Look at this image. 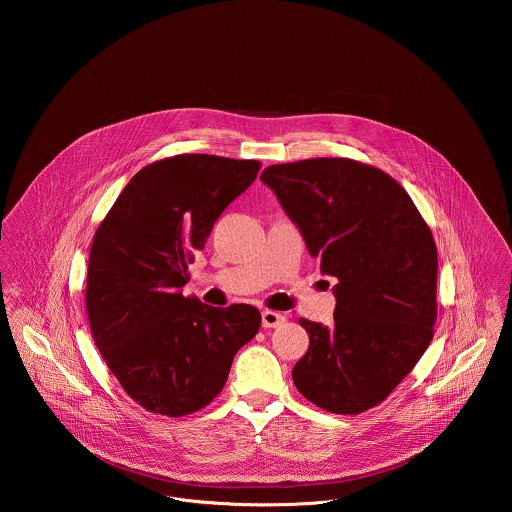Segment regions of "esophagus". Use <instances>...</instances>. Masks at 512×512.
I'll list each match as a JSON object with an SVG mask.
<instances>
[{
    "instance_id": "esophagus-1",
    "label": "esophagus",
    "mask_w": 512,
    "mask_h": 512,
    "mask_svg": "<svg viewBox=\"0 0 512 512\" xmlns=\"http://www.w3.org/2000/svg\"><path fill=\"white\" fill-rule=\"evenodd\" d=\"M284 319H286V317H284L282 313H278V311H272V309L262 311V327H264V329H274V327L282 325Z\"/></svg>"
}]
</instances>
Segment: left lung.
<instances>
[{"label": "left lung", "instance_id": "left-lung-1", "mask_svg": "<svg viewBox=\"0 0 512 512\" xmlns=\"http://www.w3.org/2000/svg\"><path fill=\"white\" fill-rule=\"evenodd\" d=\"M260 179L321 272L337 278L333 325L299 319L309 349L293 384L331 414L378 406L434 339L438 248L428 222L398 181L355 159L278 163Z\"/></svg>", "mask_w": 512, "mask_h": 512}]
</instances>
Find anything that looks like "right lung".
<instances>
[{
    "mask_svg": "<svg viewBox=\"0 0 512 512\" xmlns=\"http://www.w3.org/2000/svg\"><path fill=\"white\" fill-rule=\"evenodd\" d=\"M260 165L207 153L153 161L96 228L86 276L92 339L147 412L179 418L211 404L234 355L260 329L252 305L219 309L181 293L193 254Z\"/></svg>",
    "mask_w": 512,
    "mask_h": 512,
    "instance_id": "obj_1",
    "label": "right lung"
}]
</instances>
